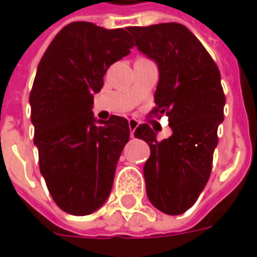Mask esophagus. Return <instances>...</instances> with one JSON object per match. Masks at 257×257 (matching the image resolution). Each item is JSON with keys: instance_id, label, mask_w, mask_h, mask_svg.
<instances>
[{"instance_id": "34e87169", "label": "esophagus", "mask_w": 257, "mask_h": 257, "mask_svg": "<svg viewBox=\"0 0 257 257\" xmlns=\"http://www.w3.org/2000/svg\"><path fill=\"white\" fill-rule=\"evenodd\" d=\"M129 123V129H131V136L134 138V135H135V131H136V128L139 126V122L136 121V119H134V118H131L128 121Z\"/></svg>"}]
</instances>
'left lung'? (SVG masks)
Wrapping results in <instances>:
<instances>
[{"instance_id": "obj_1", "label": "left lung", "mask_w": 257, "mask_h": 257, "mask_svg": "<svg viewBox=\"0 0 257 257\" xmlns=\"http://www.w3.org/2000/svg\"><path fill=\"white\" fill-rule=\"evenodd\" d=\"M126 30L140 52L157 63L154 112L167 114L172 129L164 140L147 123L135 131V138L150 146L143 167L147 197L164 213L182 215L197 201L212 171L226 103L220 73L186 26L161 23Z\"/></svg>"}]
</instances>
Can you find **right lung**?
I'll use <instances>...</instances> for the list:
<instances>
[{"label":"right lung","instance_id":"add662e5","mask_svg":"<svg viewBox=\"0 0 257 257\" xmlns=\"http://www.w3.org/2000/svg\"><path fill=\"white\" fill-rule=\"evenodd\" d=\"M132 47L123 29L73 22L59 31L37 67L30 106L40 171L53 201L70 215L93 213L111 191L129 123L118 115L96 119L93 95L107 68Z\"/></svg>","mask_w":257,"mask_h":257}]
</instances>
